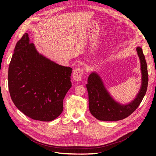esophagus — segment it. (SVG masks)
Segmentation results:
<instances>
[{"label":"esophagus","mask_w":156,"mask_h":156,"mask_svg":"<svg viewBox=\"0 0 156 156\" xmlns=\"http://www.w3.org/2000/svg\"><path fill=\"white\" fill-rule=\"evenodd\" d=\"M84 74V68H77L73 71V79L75 81H81L83 78V75Z\"/></svg>","instance_id":"esophagus-1"}]
</instances>
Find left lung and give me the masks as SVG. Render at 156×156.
I'll list each match as a JSON object with an SVG mask.
<instances>
[{
    "mask_svg": "<svg viewBox=\"0 0 156 156\" xmlns=\"http://www.w3.org/2000/svg\"><path fill=\"white\" fill-rule=\"evenodd\" d=\"M136 51L140 61L142 84L134 100L128 104L121 105L113 99L105 88L101 78L96 72H92L88 78L87 88L88 93L89 110L98 120L102 121H118L131 115L142 101L147 90L148 74L144 55L140 47Z\"/></svg>",
    "mask_w": 156,
    "mask_h": 156,
    "instance_id": "8db88e82",
    "label": "left lung"
}]
</instances>
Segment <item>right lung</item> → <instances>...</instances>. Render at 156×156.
Here are the masks:
<instances>
[{
  "label": "right lung",
  "instance_id": "1",
  "mask_svg": "<svg viewBox=\"0 0 156 156\" xmlns=\"http://www.w3.org/2000/svg\"><path fill=\"white\" fill-rule=\"evenodd\" d=\"M72 68L40 54L25 33L14 49L8 68V88L14 104L30 119L49 122L63 111L72 87Z\"/></svg>",
  "mask_w": 156,
  "mask_h": 156
}]
</instances>
